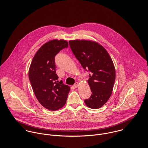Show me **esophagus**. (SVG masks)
Segmentation results:
<instances>
[{
	"label": "esophagus",
	"instance_id": "34e87169",
	"mask_svg": "<svg viewBox=\"0 0 148 148\" xmlns=\"http://www.w3.org/2000/svg\"><path fill=\"white\" fill-rule=\"evenodd\" d=\"M78 85H79L78 82H76V83L74 85V88H77L78 86Z\"/></svg>",
	"mask_w": 148,
	"mask_h": 148
}]
</instances>
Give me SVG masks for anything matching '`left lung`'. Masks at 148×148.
<instances>
[{
	"label": "left lung",
	"instance_id": "obj_1",
	"mask_svg": "<svg viewBox=\"0 0 148 148\" xmlns=\"http://www.w3.org/2000/svg\"><path fill=\"white\" fill-rule=\"evenodd\" d=\"M70 47L82 67L89 71L88 81L92 94L85 103L91 109L101 108L109 99L116 79L113 60L99 43L86 40L69 41Z\"/></svg>",
	"mask_w": 148,
	"mask_h": 148
}]
</instances>
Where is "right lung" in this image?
Instances as JSON below:
<instances>
[{
    "label": "right lung",
    "mask_w": 148,
    "mask_h": 148,
    "mask_svg": "<svg viewBox=\"0 0 148 148\" xmlns=\"http://www.w3.org/2000/svg\"><path fill=\"white\" fill-rule=\"evenodd\" d=\"M64 40L54 39L45 43L36 53L30 65L29 77L39 102L50 110H57L66 103L70 86L57 79L55 57L67 48Z\"/></svg>",
    "instance_id": "1"
}]
</instances>
